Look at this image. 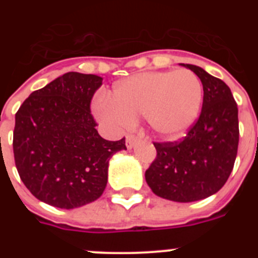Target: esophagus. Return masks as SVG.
Returning a JSON list of instances; mask_svg holds the SVG:
<instances>
[{
	"label": "esophagus",
	"instance_id": "34e87169",
	"mask_svg": "<svg viewBox=\"0 0 258 258\" xmlns=\"http://www.w3.org/2000/svg\"><path fill=\"white\" fill-rule=\"evenodd\" d=\"M139 142V139H137L136 136H134V135H128L126 139V146L128 150H131V148L135 147V145Z\"/></svg>",
	"mask_w": 258,
	"mask_h": 258
}]
</instances>
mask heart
<instances>
[{
    "instance_id": "heart-1",
    "label": "heart",
    "mask_w": 258,
    "mask_h": 258,
    "mask_svg": "<svg viewBox=\"0 0 258 258\" xmlns=\"http://www.w3.org/2000/svg\"><path fill=\"white\" fill-rule=\"evenodd\" d=\"M202 98L201 81L189 70L145 72L117 82L112 100L96 101L95 113L111 124H130L145 116L156 136L171 140L195 123Z\"/></svg>"
}]
</instances>
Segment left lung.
Returning <instances> with one entry per match:
<instances>
[{
  "instance_id": "1",
  "label": "left lung",
  "mask_w": 258,
  "mask_h": 258,
  "mask_svg": "<svg viewBox=\"0 0 258 258\" xmlns=\"http://www.w3.org/2000/svg\"><path fill=\"white\" fill-rule=\"evenodd\" d=\"M181 66L201 80V114L182 141L153 144L157 156L145 177L158 197L194 202L220 191L232 172L240 137L238 108L222 80L195 64Z\"/></svg>"
}]
</instances>
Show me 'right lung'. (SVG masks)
Returning a JSON list of instances; mask_svg holds the SVG:
<instances>
[{
  "label": "right lung",
  "instance_id": "obj_1",
  "mask_svg": "<svg viewBox=\"0 0 258 258\" xmlns=\"http://www.w3.org/2000/svg\"><path fill=\"white\" fill-rule=\"evenodd\" d=\"M102 77L67 72L26 98L16 113L15 163L31 194L45 204L71 210L100 199L108 161L126 150L124 139L98 135L90 111Z\"/></svg>",
  "mask_w": 258,
  "mask_h": 258
}]
</instances>
